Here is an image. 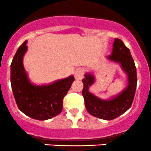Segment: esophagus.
<instances>
[{"mask_svg":"<svg viewBox=\"0 0 151 151\" xmlns=\"http://www.w3.org/2000/svg\"><path fill=\"white\" fill-rule=\"evenodd\" d=\"M83 75H84V70L83 68H79L75 73V78L77 80H81L83 78Z\"/></svg>","mask_w":151,"mask_h":151,"instance_id":"1","label":"esophagus"}]
</instances>
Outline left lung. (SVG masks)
I'll use <instances>...</instances> for the list:
<instances>
[{
  "label": "left lung",
  "mask_w": 151,
  "mask_h": 151,
  "mask_svg": "<svg viewBox=\"0 0 151 151\" xmlns=\"http://www.w3.org/2000/svg\"><path fill=\"white\" fill-rule=\"evenodd\" d=\"M108 58L120 62L122 68L128 76V86L120 95L110 101H103L89 92V86L94 82V77L85 74L82 80L83 89L82 95L85 106L91 115L103 120H111L121 115L131 106L137 89V69L130 50L120 39L114 40L111 55Z\"/></svg>",
  "instance_id": "left-lung-1"
}]
</instances>
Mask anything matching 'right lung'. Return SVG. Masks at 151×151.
I'll return each instance as SVG.
<instances>
[{"label":"right lung","mask_w":151,"mask_h":151,"mask_svg":"<svg viewBox=\"0 0 151 151\" xmlns=\"http://www.w3.org/2000/svg\"><path fill=\"white\" fill-rule=\"evenodd\" d=\"M27 41L19 47L11 64V85L19 109L33 119L45 120L62 112L64 97L75 81L73 76L47 86H34L28 81L23 65Z\"/></svg>","instance_id":"1"}]
</instances>
